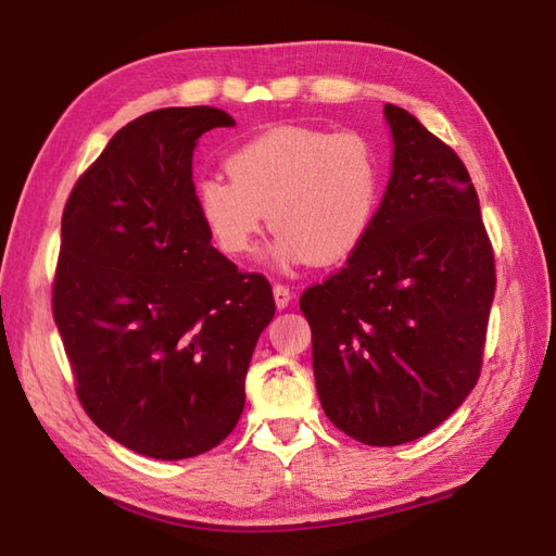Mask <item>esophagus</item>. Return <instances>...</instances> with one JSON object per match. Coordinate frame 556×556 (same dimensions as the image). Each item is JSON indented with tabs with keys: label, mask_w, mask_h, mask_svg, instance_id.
<instances>
[{
	"label": "esophagus",
	"mask_w": 556,
	"mask_h": 556,
	"mask_svg": "<svg viewBox=\"0 0 556 556\" xmlns=\"http://www.w3.org/2000/svg\"><path fill=\"white\" fill-rule=\"evenodd\" d=\"M271 294H275L277 308H287V306H289V301H291V289H289V287L275 285V289H271Z\"/></svg>",
	"instance_id": "obj_1"
}]
</instances>
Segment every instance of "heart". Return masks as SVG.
<instances>
[{
  "instance_id": "1",
  "label": "heart",
  "mask_w": 556,
  "mask_h": 556,
  "mask_svg": "<svg viewBox=\"0 0 556 556\" xmlns=\"http://www.w3.org/2000/svg\"><path fill=\"white\" fill-rule=\"evenodd\" d=\"M225 168L230 178H201L195 208L232 260L255 255L269 215L279 262L336 265L361 248L380 208L378 149L355 129H267L235 149Z\"/></svg>"
}]
</instances>
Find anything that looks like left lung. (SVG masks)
<instances>
[{
	"label": "left lung",
	"instance_id": "1",
	"mask_svg": "<svg viewBox=\"0 0 556 556\" xmlns=\"http://www.w3.org/2000/svg\"><path fill=\"white\" fill-rule=\"evenodd\" d=\"M392 176L348 265L299 299L326 417L368 446L429 434L483 368L493 244L468 168L397 105Z\"/></svg>",
	"mask_w": 556,
	"mask_h": 556
}]
</instances>
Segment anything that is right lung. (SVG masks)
<instances>
[{"instance_id":"obj_1","label":"right lung","mask_w":556,"mask_h":556,"mask_svg":"<svg viewBox=\"0 0 556 556\" xmlns=\"http://www.w3.org/2000/svg\"><path fill=\"white\" fill-rule=\"evenodd\" d=\"M218 108L131 119L75 181L61 218L53 321L88 417L137 454H205L244 407V375L275 316L271 287L211 244L193 152L232 127Z\"/></svg>"}]
</instances>
